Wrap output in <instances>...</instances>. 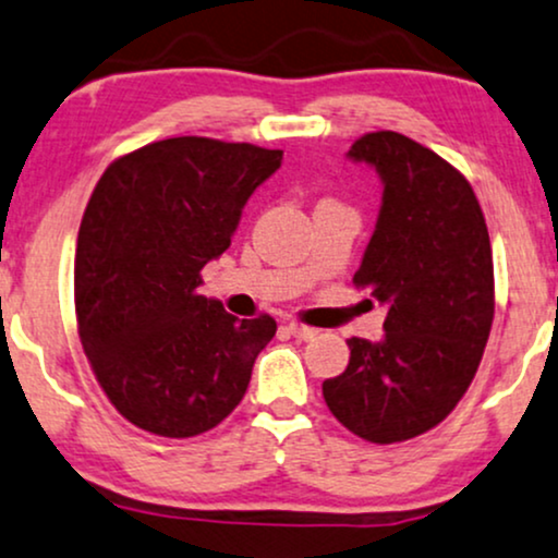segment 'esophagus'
<instances>
[{"label":"esophagus","instance_id":"34e87169","mask_svg":"<svg viewBox=\"0 0 558 558\" xmlns=\"http://www.w3.org/2000/svg\"><path fill=\"white\" fill-rule=\"evenodd\" d=\"M286 330L293 335V338H299V340H312L314 335H317V330H314V327H306V325H301V322H288L286 325Z\"/></svg>","mask_w":558,"mask_h":558}]
</instances>
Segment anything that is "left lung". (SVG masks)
<instances>
[{
	"mask_svg": "<svg viewBox=\"0 0 558 558\" xmlns=\"http://www.w3.org/2000/svg\"><path fill=\"white\" fill-rule=\"evenodd\" d=\"M348 156L379 173L381 210L355 288L387 306L379 343L351 338V361L322 385L335 418L392 445L454 411L478 372L494 322V257L468 179L398 132H368Z\"/></svg>",
	"mask_w": 558,
	"mask_h": 558,
	"instance_id": "1",
	"label": "left lung"
}]
</instances>
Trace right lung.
<instances>
[{
  "instance_id": "add662e5",
  "label": "right lung",
  "mask_w": 558,
  "mask_h": 558,
  "mask_svg": "<svg viewBox=\"0 0 558 558\" xmlns=\"http://www.w3.org/2000/svg\"><path fill=\"white\" fill-rule=\"evenodd\" d=\"M283 150L171 137L117 158L85 207L75 252V314L100 389L143 432L186 439L244 398L275 319H236L199 296L246 199Z\"/></svg>"
}]
</instances>
